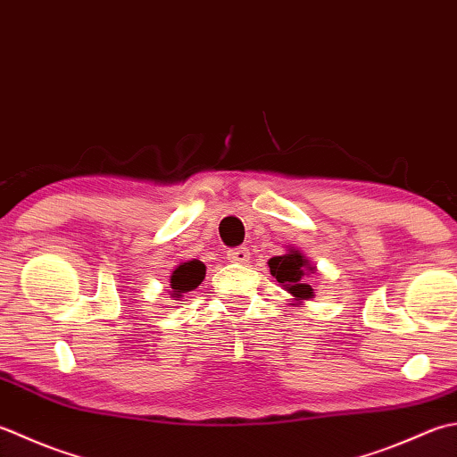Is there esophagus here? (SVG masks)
Instances as JSON below:
<instances>
[{
    "label": "esophagus",
    "mask_w": 457,
    "mask_h": 457,
    "mask_svg": "<svg viewBox=\"0 0 457 457\" xmlns=\"http://www.w3.org/2000/svg\"><path fill=\"white\" fill-rule=\"evenodd\" d=\"M228 259L231 263H239L245 265L249 262V249L247 247H237V249H229Z\"/></svg>",
    "instance_id": "1"
}]
</instances>
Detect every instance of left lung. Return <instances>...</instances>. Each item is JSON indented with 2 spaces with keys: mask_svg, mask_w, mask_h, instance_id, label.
<instances>
[{
  "mask_svg": "<svg viewBox=\"0 0 457 457\" xmlns=\"http://www.w3.org/2000/svg\"><path fill=\"white\" fill-rule=\"evenodd\" d=\"M271 270V275L281 283V287L287 291L293 301L291 305H303L305 301L315 297L311 285L307 283V277L317 273V267L309 262V257L295 247H287L283 255H275L267 262Z\"/></svg>",
  "mask_w": 457,
  "mask_h": 457,
  "instance_id": "left-lung-1",
  "label": "left lung"
}]
</instances>
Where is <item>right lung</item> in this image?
I'll use <instances>...</instances> for the list:
<instances>
[{"label": "right lung", "mask_w": 457, "mask_h": 457, "mask_svg": "<svg viewBox=\"0 0 457 457\" xmlns=\"http://www.w3.org/2000/svg\"><path fill=\"white\" fill-rule=\"evenodd\" d=\"M205 277V265L198 259H190V262H180L176 270L170 275V297L174 301H180L187 291L198 287Z\"/></svg>", "instance_id": "right-lung-1"}]
</instances>
